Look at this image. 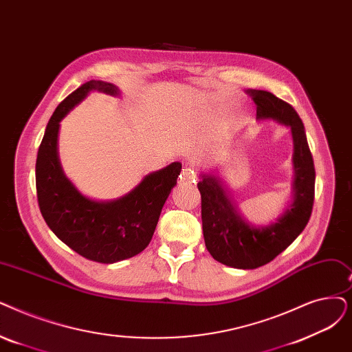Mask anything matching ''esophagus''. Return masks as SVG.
Masks as SVG:
<instances>
[{
    "label": "esophagus",
    "mask_w": 352,
    "mask_h": 352,
    "mask_svg": "<svg viewBox=\"0 0 352 352\" xmlns=\"http://www.w3.org/2000/svg\"><path fill=\"white\" fill-rule=\"evenodd\" d=\"M195 178H197V175H195V173H194V170H192L191 166H186L184 170H182V173H181V179H182V181H186V182H194Z\"/></svg>",
    "instance_id": "esophagus-1"
}]
</instances>
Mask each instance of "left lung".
Instances as JSON below:
<instances>
[{"instance_id": "1", "label": "left lung", "mask_w": 352, "mask_h": 352, "mask_svg": "<svg viewBox=\"0 0 352 352\" xmlns=\"http://www.w3.org/2000/svg\"><path fill=\"white\" fill-rule=\"evenodd\" d=\"M258 120L274 119L292 131V203L278 220L256 227L244 220L228 197L221 179L203 174L197 187L201 194V220L206 248L217 262L236 269L261 267L282 253L308 224L315 195V166L307 133L296 111L266 90L249 89Z\"/></svg>"}]
</instances>
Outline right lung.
Masks as SVG:
<instances>
[{
  "mask_svg": "<svg viewBox=\"0 0 352 352\" xmlns=\"http://www.w3.org/2000/svg\"><path fill=\"white\" fill-rule=\"evenodd\" d=\"M91 90L119 95L115 85L90 80L57 106L38 148L36 187L41 216L52 232L76 253L108 265L136 256L148 246L182 165L173 162L145 175L138 186L118 200L96 201L80 194L60 165L57 136L60 120Z\"/></svg>",
  "mask_w": 352,
  "mask_h": 352,
  "instance_id": "add662e5",
  "label": "right lung"
}]
</instances>
